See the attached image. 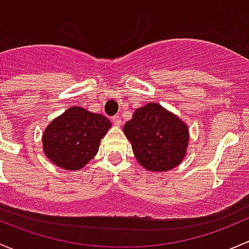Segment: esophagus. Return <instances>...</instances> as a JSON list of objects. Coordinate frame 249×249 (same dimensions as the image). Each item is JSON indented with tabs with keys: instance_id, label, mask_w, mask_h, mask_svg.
<instances>
[{
	"instance_id": "34e87169",
	"label": "esophagus",
	"mask_w": 249,
	"mask_h": 249,
	"mask_svg": "<svg viewBox=\"0 0 249 249\" xmlns=\"http://www.w3.org/2000/svg\"><path fill=\"white\" fill-rule=\"evenodd\" d=\"M112 121H114V124L116 125L121 124V117H120V115H115V116H112Z\"/></svg>"
}]
</instances>
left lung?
<instances>
[{"label":"left lung","mask_w":249,"mask_h":249,"mask_svg":"<svg viewBox=\"0 0 249 249\" xmlns=\"http://www.w3.org/2000/svg\"><path fill=\"white\" fill-rule=\"evenodd\" d=\"M124 133L138 162L151 171H166L178 165L189 140L187 125L156 103L135 110Z\"/></svg>","instance_id":"8db88e82"}]
</instances>
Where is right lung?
I'll return each instance as SVG.
<instances>
[{
	"instance_id": "obj_1",
	"label": "right lung",
	"mask_w": 249,
	"mask_h": 249,
	"mask_svg": "<svg viewBox=\"0 0 249 249\" xmlns=\"http://www.w3.org/2000/svg\"><path fill=\"white\" fill-rule=\"evenodd\" d=\"M111 127L109 120L80 107H69L43 134L47 157L60 168L79 170L98 152L99 142Z\"/></svg>"
}]
</instances>
